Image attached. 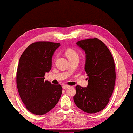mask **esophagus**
Wrapping results in <instances>:
<instances>
[{
	"mask_svg": "<svg viewBox=\"0 0 133 133\" xmlns=\"http://www.w3.org/2000/svg\"><path fill=\"white\" fill-rule=\"evenodd\" d=\"M70 87H69V85H62V88L63 89H67V88H69Z\"/></svg>",
	"mask_w": 133,
	"mask_h": 133,
	"instance_id": "34e87169",
	"label": "esophagus"
}]
</instances>
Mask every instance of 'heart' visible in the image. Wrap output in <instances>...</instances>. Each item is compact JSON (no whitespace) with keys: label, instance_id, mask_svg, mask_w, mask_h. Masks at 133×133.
<instances>
[{"label":"heart","instance_id":"1","mask_svg":"<svg viewBox=\"0 0 133 133\" xmlns=\"http://www.w3.org/2000/svg\"><path fill=\"white\" fill-rule=\"evenodd\" d=\"M65 54H66L67 58L70 61L74 59H78L79 56L78 53L76 51L71 48L67 49L65 51Z\"/></svg>","mask_w":133,"mask_h":133}]
</instances>
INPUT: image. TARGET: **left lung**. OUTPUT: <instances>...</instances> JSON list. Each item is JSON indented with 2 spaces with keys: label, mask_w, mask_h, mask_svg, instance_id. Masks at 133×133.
I'll return each mask as SVG.
<instances>
[{
  "label": "left lung",
  "mask_w": 133,
  "mask_h": 133,
  "mask_svg": "<svg viewBox=\"0 0 133 133\" xmlns=\"http://www.w3.org/2000/svg\"><path fill=\"white\" fill-rule=\"evenodd\" d=\"M76 44L85 51V70L88 76L87 87L77 85L74 101L76 106L88 113H95L104 109L112 95L116 81L113 56L101 40L89 38Z\"/></svg>",
  "instance_id": "left-lung-1"
}]
</instances>
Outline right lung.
<instances>
[{
  "mask_svg": "<svg viewBox=\"0 0 133 133\" xmlns=\"http://www.w3.org/2000/svg\"><path fill=\"white\" fill-rule=\"evenodd\" d=\"M59 46L52 42H35L20 58L16 74L18 92L25 108L34 115L48 113L61 96V85L44 81L45 73L51 69L54 52Z\"/></svg>",
  "mask_w": 133,
  "mask_h": 133,
  "instance_id": "1",
  "label": "right lung"
}]
</instances>
